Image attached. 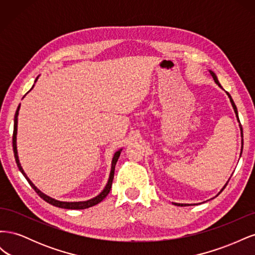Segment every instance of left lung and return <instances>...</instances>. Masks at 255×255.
<instances>
[{
    "label": "left lung",
    "instance_id": "left-lung-1",
    "mask_svg": "<svg viewBox=\"0 0 255 255\" xmlns=\"http://www.w3.org/2000/svg\"><path fill=\"white\" fill-rule=\"evenodd\" d=\"M210 73H211V75L213 76V79H214L215 83L217 84L220 88H222V86H221V85H220V83L218 82V79H217V76H216V74H215L213 71H211V70H210ZM227 95H228V96H229V98H230L231 104H232V106H233V109H234V112H235V114H236V117H237V120H238V122H241V121H239V119H238V113H237V109H236V105H235V103H234V101H233L232 97L230 96L229 92H227ZM239 128H241V130H242V137H244V136H243V128H242V125H241V123H239ZM243 145H244V139H242V151H243ZM241 155H242V152H241ZM226 186H227V184L225 185V187H226ZM225 187H223V188H225ZM223 188H222V190H223ZM222 190H221V191H222ZM173 204H174V205H177V206H186V205H187V204H182V203H173Z\"/></svg>",
    "mask_w": 255,
    "mask_h": 255
}]
</instances>
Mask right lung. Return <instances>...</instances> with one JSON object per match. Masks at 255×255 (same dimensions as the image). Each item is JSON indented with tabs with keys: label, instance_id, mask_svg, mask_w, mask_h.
I'll list each match as a JSON object with an SVG mask.
<instances>
[{
	"label": "right lung",
	"instance_id": "obj_1",
	"mask_svg": "<svg viewBox=\"0 0 255 255\" xmlns=\"http://www.w3.org/2000/svg\"><path fill=\"white\" fill-rule=\"evenodd\" d=\"M38 78L36 79L35 83L37 82ZM34 87V86H33ZM33 87L30 89H33ZM19 110H20V104L18 106V109L16 111V115H14V123H13V135H12V148H13V154H14V158H16V163H17V166L19 168V170L22 172V174L25 176V179L27 180L28 184L30 185V186L33 187V189L37 192L38 195H39L40 198H42L45 202H48L54 206L56 207H60V208H67V210H85V208H88V207H91L94 205H97L98 203H100L102 201V200L110 194L111 191V188H112V184H113V180H114V174H115V166L116 164H117V160L120 156V153H121V149L119 151L116 152L114 154V157H113V160H112V169H111V174H110V179H109V182H107L105 188L102 190V192L100 195H98L97 197L92 198L90 200H87V201H80V202H64V201H58V200H55L53 199L47 195H44L43 192H41L39 189H38L35 185L32 183V181H30L27 175L25 174V172L23 171V169L21 167V164L19 161V157H18V151H17V128H18V115H19Z\"/></svg>",
	"mask_w": 255,
	"mask_h": 255
}]
</instances>
